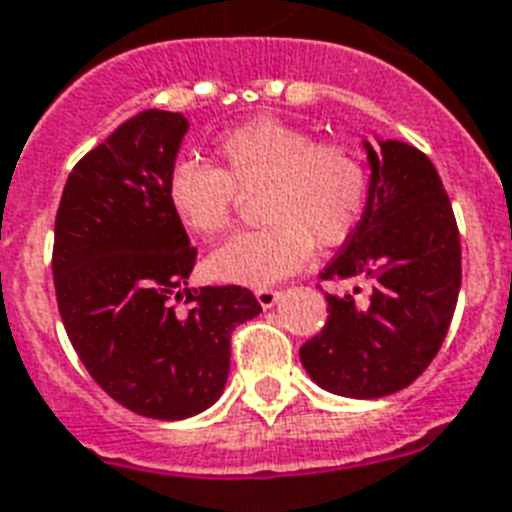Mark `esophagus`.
Segmentation results:
<instances>
[{
    "label": "esophagus",
    "instance_id": "34e87169",
    "mask_svg": "<svg viewBox=\"0 0 512 512\" xmlns=\"http://www.w3.org/2000/svg\"><path fill=\"white\" fill-rule=\"evenodd\" d=\"M255 297L263 307H273L278 302V297H281V292H278V289H270V286H260V289H255Z\"/></svg>",
    "mask_w": 512,
    "mask_h": 512
}]
</instances>
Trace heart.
<instances>
[{
	"label": "heart",
	"mask_w": 512,
	"mask_h": 512,
	"mask_svg": "<svg viewBox=\"0 0 512 512\" xmlns=\"http://www.w3.org/2000/svg\"><path fill=\"white\" fill-rule=\"evenodd\" d=\"M220 168L176 162L168 173V205L181 226L202 239L226 234L239 191H260L265 226L244 231L210 257L226 281L273 284L307 263L313 247H342L371 202V168L344 141H318L276 118L249 120L215 144Z\"/></svg>",
	"instance_id": "1"
}]
</instances>
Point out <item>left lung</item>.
<instances>
[{"mask_svg": "<svg viewBox=\"0 0 512 512\" xmlns=\"http://www.w3.org/2000/svg\"><path fill=\"white\" fill-rule=\"evenodd\" d=\"M371 160V202L321 273L355 278L328 294L326 326L299 347L315 384L342 397H386L410 386L442 347L460 292V231L434 162L402 141ZM368 291L365 298L359 294Z\"/></svg>", "mask_w": 512, "mask_h": 512, "instance_id": "1", "label": "left lung"}]
</instances>
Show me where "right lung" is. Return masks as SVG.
Masks as SVG:
<instances>
[{"mask_svg":"<svg viewBox=\"0 0 512 512\" xmlns=\"http://www.w3.org/2000/svg\"><path fill=\"white\" fill-rule=\"evenodd\" d=\"M186 131L181 112L126 120L76 162L54 218V294L73 350L112 400L157 421L218 400L231 331L263 313L244 286L186 289L197 247L165 194Z\"/></svg>","mask_w":512,"mask_h":512,"instance_id":"right-lung-1","label":"right lung"}]
</instances>
